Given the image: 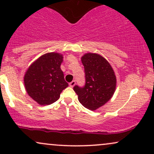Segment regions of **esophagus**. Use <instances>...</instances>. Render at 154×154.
I'll return each mask as SVG.
<instances>
[{"mask_svg": "<svg viewBox=\"0 0 154 154\" xmlns=\"http://www.w3.org/2000/svg\"><path fill=\"white\" fill-rule=\"evenodd\" d=\"M75 83H76L75 80L72 81V82L69 83V86H70V87H74V86H75Z\"/></svg>", "mask_w": 154, "mask_h": 154, "instance_id": "1", "label": "esophagus"}]
</instances>
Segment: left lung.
<instances>
[{"instance_id":"left-lung-1","label":"left lung","mask_w":154,"mask_h":154,"mask_svg":"<svg viewBox=\"0 0 154 154\" xmlns=\"http://www.w3.org/2000/svg\"><path fill=\"white\" fill-rule=\"evenodd\" d=\"M82 63L85 69V84L76 85L74 91L83 106L95 110L109 101L116 88V76L110 63L97 54H85Z\"/></svg>"}]
</instances>
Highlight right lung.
<instances>
[{
    "mask_svg": "<svg viewBox=\"0 0 154 154\" xmlns=\"http://www.w3.org/2000/svg\"><path fill=\"white\" fill-rule=\"evenodd\" d=\"M62 55L48 53L40 56L26 71L24 85L28 95L40 105H50L68 87L60 66Z\"/></svg>",
    "mask_w": 154,
    "mask_h": 154,
    "instance_id": "1",
    "label": "right lung"
}]
</instances>
